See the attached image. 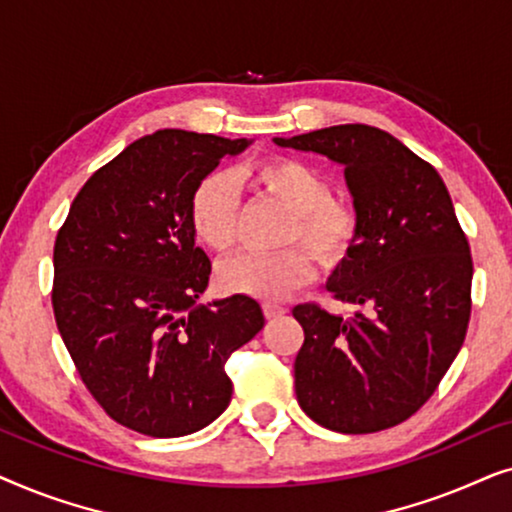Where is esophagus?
<instances>
[{"label": "esophagus", "instance_id": "obj_1", "mask_svg": "<svg viewBox=\"0 0 512 512\" xmlns=\"http://www.w3.org/2000/svg\"><path fill=\"white\" fill-rule=\"evenodd\" d=\"M263 314L268 319H275V317H282L286 314V307L279 305V303H263Z\"/></svg>", "mask_w": 512, "mask_h": 512}]
</instances>
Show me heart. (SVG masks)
Wrapping results in <instances>:
<instances>
[{
	"label": "heart",
	"instance_id": "heart-1",
	"mask_svg": "<svg viewBox=\"0 0 512 512\" xmlns=\"http://www.w3.org/2000/svg\"><path fill=\"white\" fill-rule=\"evenodd\" d=\"M240 179L291 209L293 219L286 230V242H303L324 261H335L345 254L354 237L356 219L352 209L333 200V184L324 172L303 160L268 158L242 167ZM188 221L202 247L214 254L233 249L240 200L228 174L212 172L195 184L188 200ZM312 275L310 254L293 247L279 254L230 258L219 268V284L228 293L279 300L310 282Z\"/></svg>",
	"mask_w": 512,
	"mask_h": 512
}]
</instances>
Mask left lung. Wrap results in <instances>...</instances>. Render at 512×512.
I'll return each instance as SVG.
<instances>
[{"mask_svg": "<svg viewBox=\"0 0 512 512\" xmlns=\"http://www.w3.org/2000/svg\"><path fill=\"white\" fill-rule=\"evenodd\" d=\"M277 146L345 167L356 230L326 289L366 314L342 319L293 307L305 342L293 363L300 408L338 433H375L415 415L464 345L471 319V247L447 188L389 132L349 123Z\"/></svg>", "mask_w": 512, "mask_h": 512, "instance_id": "left-lung-1", "label": "left lung"}]
</instances>
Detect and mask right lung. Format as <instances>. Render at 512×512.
<instances>
[{"mask_svg": "<svg viewBox=\"0 0 512 512\" xmlns=\"http://www.w3.org/2000/svg\"><path fill=\"white\" fill-rule=\"evenodd\" d=\"M251 139L186 130L146 135L76 195L53 249V312L83 384L114 422L188 436L228 408V356L261 331L254 298L198 305L212 275L188 200Z\"/></svg>", "mask_w": 512, "mask_h": 512, "instance_id": "add662e5", "label": "right lung"}]
</instances>
